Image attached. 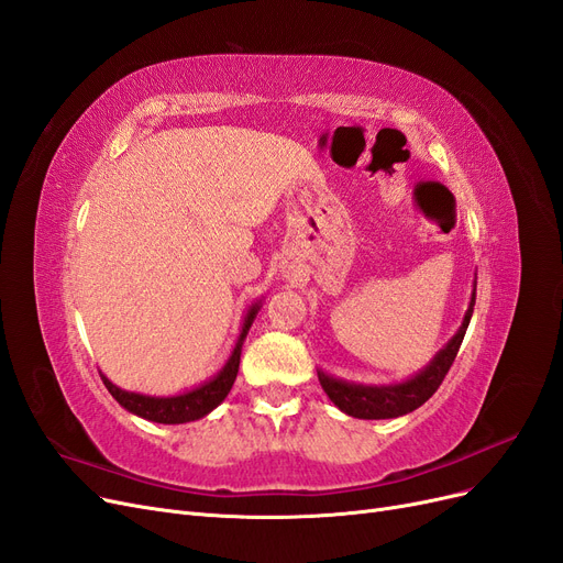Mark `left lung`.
<instances>
[{"instance_id": "1", "label": "left lung", "mask_w": 563, "mask_h": 563, "mask_svg": "<svg viewBox=\"0 0 563 563\" xmlns=\"http://www.w3.org/2000/svg\"><path fill=\"white\" fill-rule=\"evenodd\" d=\"M475 286H477V275L473 279L471 302H468L466 314H463L459 331L429 361V365L421 367L419 373L391 384H361V382H349V379L335 377L319 367L317 375L325 396L335 402L338 410L356 419H396L407 412H415L417 407H421L438 391V386L442 384L444 375H448L459 354V346L463 342V335L468 331V323L473 317Z\"/></svg>"}]
</instances>
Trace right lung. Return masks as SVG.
<instances>
[{
    "instance_id": "1",
    "label": "right lung",
    "mask_w": 563,
    "mask_h": 563,
    "mask_svg": "<svg viewBox=\"0 0 563 563\" xmlns=\"http://www.w3.org/2000/svg\"><path fill=\"white\" fill-rule=\"evenodd\" d=\"M263 307V298L251 302L246 307V314L242 319V328L235 346L225 361V365L221 371L205 379L202 384L192 386V389H186L181 394L174 396H148V394H137V391H125L121 386H115L107 375H102V382L109 389V394L115 398L121 407H125L128 412L137 415L146 421H156V423H188V421H198L202 417H207L211 410L225 400V396L230 394L232 384H235L238 371H240V356H242V344L246 340V333L251 323H254L256 314L261 312Z\"/></svg>"
}]
</instances>
